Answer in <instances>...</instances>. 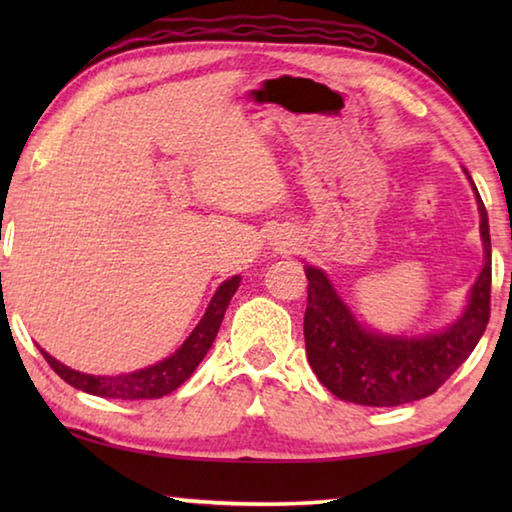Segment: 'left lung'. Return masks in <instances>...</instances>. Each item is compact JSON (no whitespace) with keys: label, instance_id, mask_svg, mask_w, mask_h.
<instances>
[{"label":"left lung","instance_id":"1","mask_svg":"<svg viewBox=\"0 0 512 512\" xmlns=\"http://www.w3.org/2000/svg\"><path fill=\"white\" fill-rule=\"evenodd\" d=\"M472 189L481 214L485 264L470 291L465 314L443 332L420 339L370 332L357 323L327 275L316 266H305L309 280L307 359L320 384L339 400L363 406H400L422 400L436 393L476 348L490 320L492 248L485 205L474 183Z\"/></svg>","mask_w":512,"mask_h":512}]
</instances>
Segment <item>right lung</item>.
I'll list each match as a JSON object with an SVG mask.
<instances>
[{
  "mask_svg": "<svg viewBox=\"0 0 512 512\" xmlns=\"http://www.w3.org/2000/svg\"><path fill=\"white\" fill-rule=\"evenodd\" d=\"M239 282V275L225 280L221 287L216 289L214 298L210 300V307L205 309V316L201 318V323L194 327V332L189 334V339L183 345H180V350L173 352L169 359H164L144 370L128 372V375L117 377L85 375V372L63 366V363L56 361L54 357H49L45 350L40 352L42 357L47 359L49 366L54 368L56 375L60 379H65L69 386L79 388V391L99 397H110V400H158V397L176 391L185 379H189V375L198 368V363L203 361L207 350L212 348L225 309H228L232 296H235V291L239 289Z\"/></svg>",
  "mask_w": 512,
  "mask_h": 512,
  "instance_id": "right-lung-1",
  "label": "right lung"
}]
</instances>
